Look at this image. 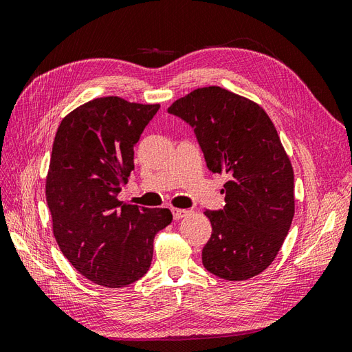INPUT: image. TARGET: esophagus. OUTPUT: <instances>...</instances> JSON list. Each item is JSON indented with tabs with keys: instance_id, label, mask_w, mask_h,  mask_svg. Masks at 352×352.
<instances>
[{
	"instance_id": "1",
	"label": "esophagus",
	"mask_w": 352,
	"mask_h": 352,
	"mask_svg": "<svg viewBox=\"0 0 352 352\" xmlns=\"http://www.w3.org/2000/svg\"><path fill=\"white\" fill-rule=\"evenodd\" d=\"M172 214H173V219H175V220H180V219H184V217H186V216L189 214V210L173 208V210H172Z\"/></svg>"
}]
</instances>
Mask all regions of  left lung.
<instances>
[{"label": "left lung", "mask_w": 352, "mask_h": 352, "mask_svg": "<svg viewBox=\"0 0 352 352\" xmlns=\"http://www.w3.org/2000/svg\"><path fill=\"white\" fill-rule=\"evenodd\" d=\"M167 111L194 129L210 172L226 173L221 210H206L211 238L202 264L226 280H245L272 264L295 212L294 170L265 111L220 87L198 88Z\"/></svg>", "instance_id": "8db88e82"}]
</instances>
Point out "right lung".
I'll list each match as a JSON object with an SVG mask.
<instances>
[{
    "label": "right lung",
    "instance_id": "right-lung-1",
    "mask_svg": "<svg viewBox=\"0 0 352 352\" xmlns=\"http://www.w3.org/2000/svg\"><path fill=\"white\" fill-rule=\"evenodd\" d=\"M158 104L95 98L61 120L52 144L47 204L61 252L82 276L123 287L150 270L154 236L173 220L167 208L117 199L133 170V148Z\"/></svg>",
    "mask_w": 352,
    "mask_h": 352
}]
</instances>
